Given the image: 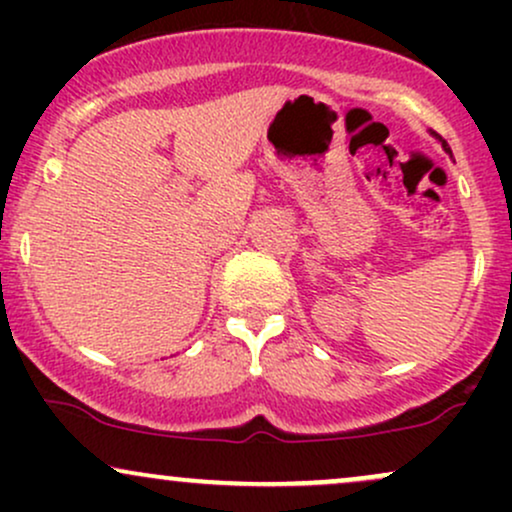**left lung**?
<instances>
[{"label":"left lung","mask_w":512,"mask_h":512,"mask_svg":"<svg viewBox=\"0 0 512 512\" xmlns=\"http://www.w3.org/2000/svg\"><path fill=\"white\" fill-rule=\"evenodd\" d=\"M431 134H433V137H436V139H440L436 132H431ZM440 144H443V149H445V151H448V154L452 156V151H450V146H448V142H445V139H440Z\"/></svg>","instance_id":"obj_1"}]
</instances>
